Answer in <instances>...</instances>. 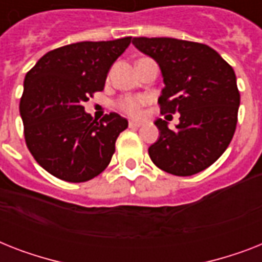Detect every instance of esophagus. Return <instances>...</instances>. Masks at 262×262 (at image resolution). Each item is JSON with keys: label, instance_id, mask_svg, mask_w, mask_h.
<instances>
[{"label": "esophagus", "instance_id": "obj_1", "mask_svg": "<svg viewBox=\"0 0 262 262\" xmlns=\"http://www.w3.org/2000/svg\"><path fill=\"white\" fill-rule=\"evenodd\" d=\"M140 126H143V122H140V121H129V127L137 129Z\"/></svg>", "mask_w": 262, "mask_h": 262}]
</instances>
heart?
Segmentation results:
<instances>
[{"instance_id": "b5f03b06", "label": "heart", "mask_w": 262, "mask_h": 262, "mask_svg": "<svg viewBox=\"0 0 262 262\" xmlns=\"http://www.w3.org/2000/svg\"><path fill=\"white\" fill-rule=\"evenodd\" d=\"M148 99L145 96H140V95H126L119 98L115 102V108L125 115L137 118L140 115L143 114L144 106L147 104Z\"/></svg>"}]
</instances>
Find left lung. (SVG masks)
Here are the masks:
<instances>
[{
    "instance_id": "obj_1",
    "label": "left lung",
    "mask_w": 262,
    "mask_h": 262,
    "mask_svg": "<svg viewBox=\"0 0 262 262\" xmlns=\"http://www.w3.org/2000/svg\"><path fill=\"white\" fill-rule=\"evenodd\" d=\"M144 54L159 63L166 84L162 114L179 113V125H155L160 137L148 154L163 171L190 177L213 164L231 143L241 95L230 65L207 45L174 38H133Z\"/></svg>"
}]
</instances>
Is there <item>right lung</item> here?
Segmentation results:
<instances>
[{
  "mask_svg": "<svg viewBox=\"0 0 262 262\" xmlns=\"http://www.w3.org/2000/svg\"><path fill=\"white\" fill-rule=\"evenodd\" d=\"M132 36L79 42L49 51L24 79L20 115L28 151L47 172L67 182H87L108 166L115 141L127 127L117 113L100 121L84 102L103 91L115 59Z\"/></svg>",
  "mask_w": 262,
  "mask_h": 262,
  "instance_id": "add662e5",
  "label": "right lung"
}]
</instances>
